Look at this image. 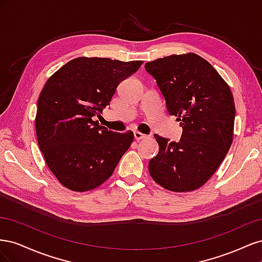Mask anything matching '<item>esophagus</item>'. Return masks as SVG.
I'll use <instances>...</instances> for the list:
<instances>
[{"mask_svg":"<svg viewBox=\"0 0 262 262\" xmlns=\"http://www.w3.org/2000/svg\"><path fill=\"white\" fill-rule=\"evenodd\" d=\"M134 138H136V140L140 141V140H143V139L148 138V136H146V134L141 133V132H139V131H136V132H134Z\"/></svg>","mask_w":262,"mask_h":262,"instance_id":"esophagus-1","label":"esophagus"}]
</instances>
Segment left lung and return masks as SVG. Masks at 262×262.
I'll list each match as a JSON object with an SVG mask.
<instances>
[{"instance_id":"left-lung-1","label":"left lung","mask_w":262,"mask_h":262,"mask_svg":"<svg viewBox=\"0 0 262 262\" xmlns=\"http://www.w3.org/2000/svg\"><path fill=\"white\" fill-rule=\"evenodd\" d=\"M166 101L177 117L179 142L155 134L158 154L148 171L155 182L175 192L199 189L216 171L233 142L235 104L227 83L195 53L172 54L147 62Z\"/></svg>"}]
</instances>
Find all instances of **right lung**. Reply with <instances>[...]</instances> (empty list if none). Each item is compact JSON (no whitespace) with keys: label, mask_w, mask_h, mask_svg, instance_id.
Listing matches in <instances>:
<instances>
[{"label":"right lung","mask_w":262,"mask_h":262,"mask_svg":"<svg viewBox=\"0 0 262 262\" xmlns=\"http://www.w3.org/2000/svg\"><path fill=\"white\" fill-rule=\"evenodd\" d=\"M142 63L81 57L45 84L37 102V140L48 167L68 189L83 192L104 184L130 147L132 131H109L94 119Z\"/></svg>","instance_id":"obj_1"}]
</instances>
